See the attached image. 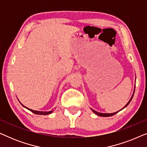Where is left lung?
<instances>
[{
    "label": "left lung",
    "mask_w": 147,
    "mask_h": 147,
    "mask_svg": "<svg viewBox=\"0 0 147 147\" xmlns=\"http://www.w3.org/2000/svg\"><path fill=\"white\" fill-rule=\"evenodd\" d=\"M134 90H135V88H134V92H133V94H132V96H131V98H130V100L129 101H128V102L127 104H126L125 106H124V107L122 108V109H124V108H126V106H127L128 104H130V102H131V100H132V98H133V96H134ZM122 109H121V110H120L119 111H120V110H122ZM91 110H92V111H93V112H94V113H95L96 114H97L98 116H102V117H108V116H113V115H114V114H116V113H118V112L119 111H118V112H114V113H101V112H96V111H95V110H93V109H92L91 108Z\"/></svg>",
    "instance_id": "left-lung-1"
}]
</instances>
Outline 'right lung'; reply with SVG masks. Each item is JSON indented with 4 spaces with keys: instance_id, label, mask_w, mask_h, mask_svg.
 <instances>
[{
    "instance_id": "obj_1",
    "label": "right lung",
    "mask_w": 147,
    "mask_h": 147,
    "mask_svg": "<svg viewBox=\"0 0 147 147\" xmlns=\"http://www.w3.org/2000/svg\"><path fill=\"white\" fill-rule=\"evenodd\" d=\"M20 103H21V102H20ZM21 105L23 106V107H25V108H27V109L30 110V111L33 112V113L35 114H39V115H47V114H51V113H52V112H53V110H51V111H49V112L37 111V110H32V109H30V108H27V107H25V106H23L22 104H21Z\"/></svg>"
}]
</instances>
